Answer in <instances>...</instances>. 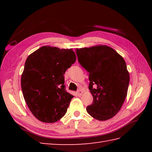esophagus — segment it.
I'll return each mask as SVG.
<instances>
[{
	"mask_svg": "<svg viewBox=\"0 0 152 152\" xmlns=\"http://www.w3.org/2000/svg\"><path fill=\"white\" fill-rule=\"evenodd\" d=\"M77 94H78V96H81L82 95V94H83V91H82V90H81V89H79L78 91H77Z\"/></svg>",
	"mask_w": 152,
	"mask_h": 152,
	"instance_id": "esophagus-1",
	"label": "esophagus"
}]
</instances>
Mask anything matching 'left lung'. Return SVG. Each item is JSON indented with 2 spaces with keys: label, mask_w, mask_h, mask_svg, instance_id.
Segmentation results:
<instances>
[{
  "label": "left lung",
  "mask_w": 152,
  "mask_h": 152,
  "mask_svg": "<svg viewBox=\"0 0 152 152\" xmlns=\"http://www.w3.org/2000/svg\"><path fill=\"white\" fill-rule=\"evenodd\" d=\"M79 63L88 71L93 100L87 112L99 121L114 117L127 96L129 83L125 61L112 48L98 46L76 49Z\"/></svg>",
  "instance_id": "1"
}]
</instances>
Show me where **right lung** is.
I'll return each mask as SVG.
<instances>
[{"label": "right lung", "instance_id": "obj_1", "mask_svg": "<svg viewBox=\"0 0 152 152\" xmlns=\"http://www.w3.org/2000/svg\"><path fill=\"white\" fill-rule=\"evenodd\" d=\"M76 59L72 49L47 46L27 57L21 89L28 108L38 120L54 123L66 114L74 96L66 91L64 74Z\"/></svg>", "mask_w": 152, "mask_h": 152}]
</instances>
